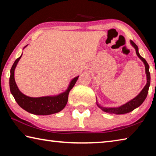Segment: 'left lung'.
Here are the masks:
<instances>
[{
	"label": "left lung",
	"mask_w": 156,
	"mask_h": 156,
	"mask_svg": "<svg viewBox=\"0 0 156 156\" xmlns=\"http://www.w3.org/2000/svg\"><path fill=\"white\" fill-rule=\"evenodd\" d=\"M131 44L133 45V47L136 49V52L137 56H138L142 60V61L144 62L145 65V71H146V74H147V84L144 86L143 89L141 91L138 96H137L135 98L130 100L127 103L122 105L119 107H113V108H108V107H100V105H98V106L101 109L102 111H104L105 112L110 113H115V114H124V113H126L129 112H131V111H133L136 109V108L138 107L140 105L142 104V102L144 101V100L146 99L147 96L148 94V91H149V87L150 86V80H151V76H150V72H149V66L148 65L147 62L146 61L144 58H142L138 52V47L136 45V43L131 41Z\"/></svg>",
	"instance_id": "left-lung-1"
}]
</instances>
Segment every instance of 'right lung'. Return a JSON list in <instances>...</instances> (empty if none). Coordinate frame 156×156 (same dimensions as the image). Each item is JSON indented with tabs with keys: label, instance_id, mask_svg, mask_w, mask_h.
I'll list each match as a JSON object with an SVG mask.
<instances>
[{
	"label": "right lung",
	"instance_id": "right-lung-1",
	"mask_svg": "<svg viewBox=\"0 0 156 156\" xmlns=\"http://www.w3.org/2000/svg\"><path fill=\"white\" fill-rule=\"evenodd\" d=\"M21 56L22 55L18 58L13 64L10 71L11 75L9 78L10 91L18 105L27 112L35 115H50L62 110L67 103L69 93L74 86L79 76L73 78L67 90L58 96L39 98L27 96L19 91L14 80V70Z\"/></svg>",
	"mask_w": 156,
	"mask_h": 156
}]
</instances>
